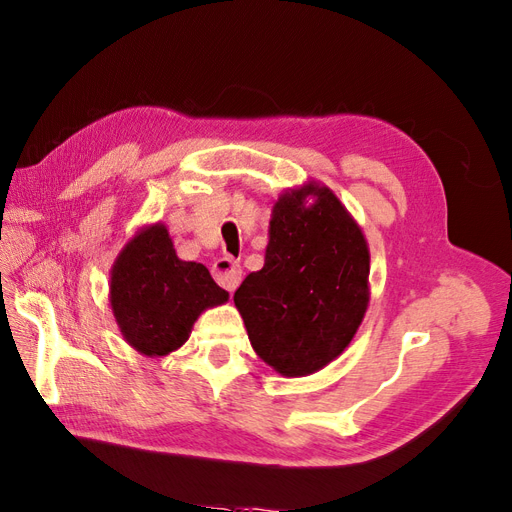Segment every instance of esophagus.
<instances>
[{
	"label": "esophagus",
	"mask_w": 512,
	"mask_h": 512,
	"mask_svg": "<svg viewBox=\"0 0 512 512\" xmlns=\"http://www.w3.org/2000/svg\"><path fill=\"white\" fill-rule=\"evenodd\" d=\"M212 274H214V279L218 281V285H222L229 292H233L242 281V268L233 257H220L212 268Z\"/></svg>",
	"instance_id": "34e87169"
}]
</instances>
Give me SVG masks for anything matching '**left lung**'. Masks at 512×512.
<instances>
[{
	"instance_id": "8db88e82",
	"label": "left lung",
	"mask_w": 512,
	"mask_h": 512,
	"mask_svg": "<svg viewBox=\"0 0 512 512\" xmlns=\"http://www.w3.org/2000/svg\"><path fill=\"white\" fill-rule=\"evenodd\" d=\"M233 303L257 357L281 376H309L348 348L370 303V248L331 188L307 181L274 201L264 268Z\"/></svg>"
}]
</instances>
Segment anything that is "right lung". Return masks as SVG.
<instances>
[{
  "mask_svg": "<svg viewBox=\"0 0 512 512\" xmlns=\"http://www.w3.org/2000/svg\"><path fill=\"white\" fill-rule=\"evenodd\" d=\"M229 292L196 261L177 257L164 222L142 227L110 270V307L125 342L144 357H166L188 342L205 309Z\"/></svg>",
  "mask_w": 512,
  "mask_h": 512,
  "instance_id": "add662e5",
  "label": "right lung"
}]
</instances>
